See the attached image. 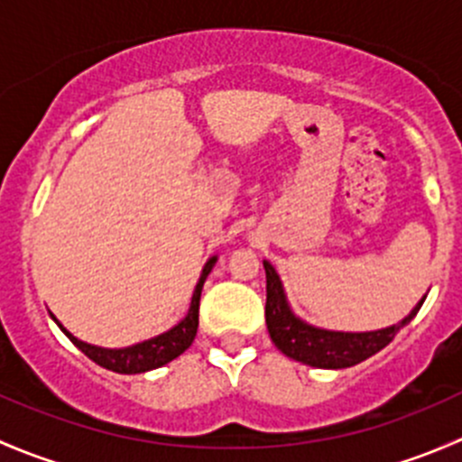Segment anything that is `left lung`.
<instances>
[{"mask_svg":"<svg viewBox=\"0 0 462 462\" xmlns=\"http://www.w3.org/2000/svg\"><path fill=\"white\" fill-rule=\"evenodd\" d=\"M265 268V324H268L270 339L283 356L292 357L297 362H304L318 369H346V366L360 365L366 357L375 356L377 351L386 346L395 337L404 324H409L420 304L409 313L398 326H389L371 333H335V330L315 328L291 313L288 301L283 297L282 282L268 261H263Z\"/></svg>","mask_w":462,"mask_h":462,"instance_id":"left-lung-1","label":"left lung"}]
</instances>
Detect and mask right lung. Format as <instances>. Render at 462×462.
I'll return each mask as SVG.
<instances>
[{"instance_id":"obj_1","label":"right lung","mask_w":462,"mask_h":462,"mask_svg":"<svg viewBox=\"0 0 462 462\" xmlns=\"http://www.w3.org/2000/svg\"><path fill=\"white\" fill-rule=\"evenodd\" d=\"M214 261L217 259H209L205 263L201 279L197 283V291H194L192 297V306H189V313L188 318L180 321L179 326H174L171 330L167 333L158 335V337L147 339V342L136 344V346H129V348H100V346H91V344L80 342L78 337H73L64 326H58L64 330L69 339L80 348L82 353L93 360L96 365L105 366V369L116 371V374H144V371H152L158 369V366L167 365L171 362L174 357H179L185 348L192 346L194 337H197V328H199V301H201V291H203V283L208 279L209 270H212Z\"/></svg>"}]
</instances>
